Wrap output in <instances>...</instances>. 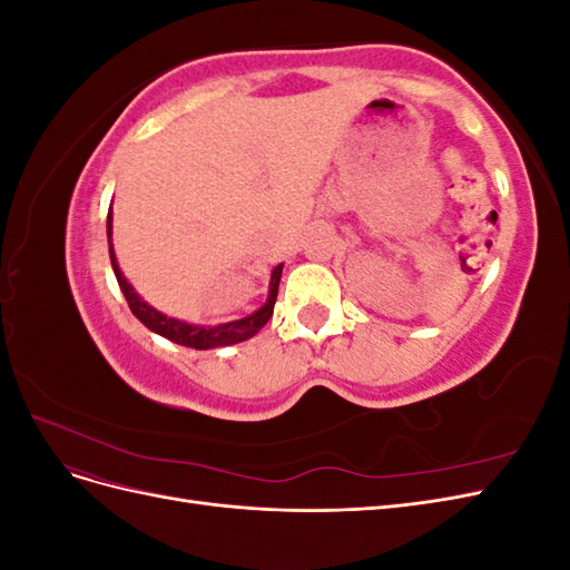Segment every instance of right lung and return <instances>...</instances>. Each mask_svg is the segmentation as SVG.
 <instances>
[{
  "instance_id": "obj_1",
  "label": "right lung",
  "mask_w": 570,
  "mask_h": 570,
  "mask_svg": "<svg viewBox=\"0 0 570 570\" xmlns=\"http://www.w3.org/2000/svg\"><path fill=\"white\" fill-rule=\"evenodd\" d=\"M111 223H114V216H111V209H109L107 237H109V256H111V266H114V273H116L118 287H120V292H124L130 312L137 318H140L151 333H157V335H161L170 342H176V344H183V347L216 350V347H228V344H237V342H245V340L254 337L268 323V318L273 316V306H275V297H278V285H281V275H283V264H278L271 271L268 299L262 306H258L254 314H249L245 318H237V321H230V323H218V325H195V323H187V321L161 314L159 308H154L140 295H137L135 287L126 281L124 271H120V266L116 262L114 245H111V235H114Z\"/></svg>"
}]
</instances>
